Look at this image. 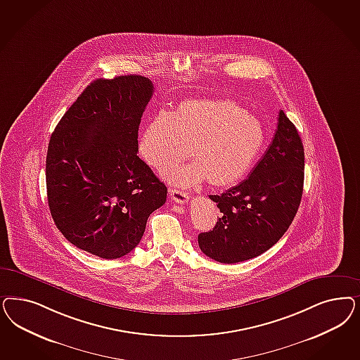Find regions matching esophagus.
Listing matches in <instances>:
<instances>
[{"label": "esophagus", "instance_id": "1", "mask_svg": "<svg viewBox=\"0 0 360 360\" xmlns=\"http://www.w3.org/2000/svg\"><path fill=\"white\" fill-rule=\"evenodd\" d=\"M169 193H171V198H172L174 202H177V204H186L188 202V198H188V193L184 191L172 188V189H169Z\"/></svg>", "mask_w": 360, "mask_h": 360}]
</instances>
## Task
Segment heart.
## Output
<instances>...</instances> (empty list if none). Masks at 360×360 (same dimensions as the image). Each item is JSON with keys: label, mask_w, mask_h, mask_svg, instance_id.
<instances>
[{"label": "heart", "mask_w": 360, "mask_h": 360, "mask_svg": "<svg viewBox=\"0 0 360 360\" xmlns=\"http://www.w3.org/2000/svg\"><path fill=\"white\" fill-rule=\"evenodd\" d=\"M266 139L258 117L229 98L204 96L181 102L171 114L159 112L143 129L140 155L176 186H231L252 168Z\"/></svg>", "instance_id": "b5f03b06"}]
</instances>
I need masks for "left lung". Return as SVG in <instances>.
<instances>
[{
  "instance_id": "8db88e82",
  "label": "left lung",
  "mask_w": 360,
  "mask_h": 360,
  "mask_svg": "<svg viewBox=\"0 0 360 360\" xmlns=\"http://www.w3.org/2000/svg\"><path fill=\"white\" fill-rule=\"evenodd\" d=\"M304 151L301 136L281 110L271 144L238 186L209 198L221 217L213 231L198 234L209 258L236 264L262 255L289 229L301 204Z\"/></svg>"
}]
</instances>
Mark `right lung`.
Instances as JSON below:
<instances>
[{
    "label": "right lung",
    "instance_id": "right-lung-1",
    "mask_svg": "<svg viewBox=\"0 0 360 360\" xmlns=\"http://www.w3.org/2000/svg\"><path fill=\"white\" fill-rule=\"evenodd\" d=\"M153 94L140 75L95 79L49 141L47 201L60 233L84 252L115 259L134 250L164 186L138 156L140 120Z\"/></svg>",
    "mask_w": 360,
    "mask_h": 360
}]
</instances>
